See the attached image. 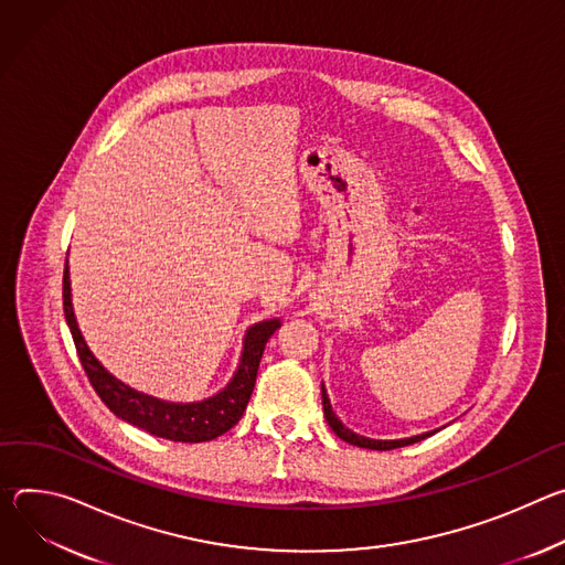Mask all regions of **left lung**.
<instances>
[{"instance_id":"1","label":"left lung","mask_w":565,"mask_h":565,"mask_svg":"<svg viewBox=\"0 0 565 565\" xmlns=\"http://www.w3.org/2000/svg\"><path fill=\"white\" fill-rule=\"evenodd\" d=\"M321 397H323V413H326V419L330 424V428L341 437V440L354 445V447H361V449H372V451H391V449H399V447H408V445H415L419 440H424V437L437 433L435 430H426V433H419V435H413V437H402V440H372V437H365V435H359L354 433L352 428H348L339 417L337 413L332 411V404H330V397H328V391L326 386L321 384Z\"/></svg>"}]
</instances>
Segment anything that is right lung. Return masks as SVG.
<instances>
[{
  "mask_svg": "<svg viewBox=\"0 0 565 565\" xmlns=\"http://www.w3.org/2000/svg\"><path fill=\"white\" fill-rule=\"evenodd\" d=\"M62 300H65V319L72 330L81 363L87 372L94 391L105 402V406L116 417L125 419L137 428L148 430L150 435L166 437V440H172V443H191V445L215 440V437L231 430L239 422L250 399V393H254L265 345L271 339V334L282 326L280 319H265L260 323L250 326L244 334L239 363H237V370L233 372L231 382L213 397H206L202 402L181 404V402H166V399L146 395L141 391H135L132 386L116 380L114 374L94 356L74 315L70 263L65 265V278H62Z\"/></svg>",
  "mask_w": 565,
  "mask_h": 565,
  "instance_id": "add662e5",
  "label": "right lung"
}]
</instances>
